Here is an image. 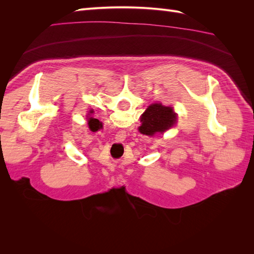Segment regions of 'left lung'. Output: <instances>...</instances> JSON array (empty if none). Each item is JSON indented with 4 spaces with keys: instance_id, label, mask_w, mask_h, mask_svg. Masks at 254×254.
Masks as SVG:
<instances>
[{
    "instance_id": "8db88e82",
    "label": "left lung",
    "mask_w": 254,
    "mask_h": 254,
    "mask_svg": "<svg viewBox=\"0 0 254 254\" xmlns=\"http://www.w3.org/2000/svg\"><path fill=\"white\" fill-rule=\"evenodd\" d=\"M142 125L139 131L145 135L163 133L165 130L173 127L176 123V113L171 107H165L162 104H152L146 110L141 118Z\"/></svg>"
}]
</instances>
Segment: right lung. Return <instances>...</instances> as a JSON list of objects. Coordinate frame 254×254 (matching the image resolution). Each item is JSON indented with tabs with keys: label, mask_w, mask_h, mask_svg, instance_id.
<instances>
[{
	"label": "right lung",
	"mask_w": 254,
	"mask_h": 254,
	"mask_svg": "<svg viewBox=\"0 0 254 254\" xmlns=\"http://www.w3.org/2000/svg\"><path fill=\"white\" fill-rule=\"evenodd\" d=\"M92 112H93V111H91L90 113H92ZM88 124H89V127H90L92 131H97L98 129H101L103 127L102 123L99 122L97 119H94V118H89Z\"/></svg>",
	"instance_id": "obj_1"
}]
</instances>
